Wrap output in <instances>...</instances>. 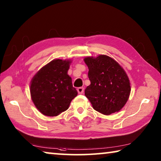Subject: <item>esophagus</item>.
Masks as SVG:
<instances>
[{"instance_id":"obj_1","label":"esophagus","mask_w":161,"mask_h":161,"mask_svg":"<svg viewBox=\"0 0 161 161\" xmlns=\"http://www.w3.org/2000/svg\"><path fill=\"white\" fill-rule=\"evenodd\" d=\"M84 89L83 88V87H79V88L77 89V92L78 93L80 94H81L84 93Z\"/></svg>"}]
</instances>
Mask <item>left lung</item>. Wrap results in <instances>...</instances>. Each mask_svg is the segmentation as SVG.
<instances>
[{
    "instance_id": "1",
    "label": "left lung",
    "mask_w": 161,
    "mask_h": 161,
    "mask_svg": "<svg viewBox=\"0 0 161 161\" xmlns=\"http://www.w3.org/2000/svg\"><path fill=\"white\" fill-rule=\"evenodd\" d=\"M84 61L89 68L91 81L84 94L94 110L110 115L123 108L129 99L130 84L129 77L115 59L105 54L86 57Z\"/></svg>"
}]
</instances>
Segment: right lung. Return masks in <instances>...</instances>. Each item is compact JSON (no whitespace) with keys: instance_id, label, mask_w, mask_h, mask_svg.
<instances>
[{"instance_id":"obj_1","label":"right lung","mask_w":161,"mask_h":161,"mask_svg":"<svg viewBox=\"0 0 161 161\" xmlns=\"http://www.w3.org/2000/svg\"><path fill=\"white\" fill-rule=\"evenodd\" d=\"M71 62V59H53L32 77L30 86L31 99L43 115H59L69 108L77 97V91L67 74Z\"/></svg>"}]
</instances>
